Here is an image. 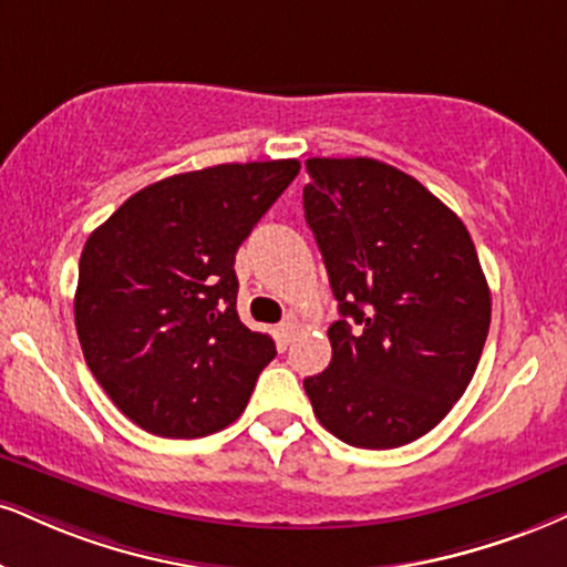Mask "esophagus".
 Listing matches in <instances>:
<instances>
[{
  "mask_svg": "<svg viewBox=\"0 0 567 567\" xmlns=\"http://www.w3.org/2000/svg\"><path fill=\"white\" fill-rule=\"evenodd\" d=\"M298 327H301V322H298L296 313H290V317H285L282 324H279V336H282L285 340H290L298 332Z\"/></svg>",
  "mask_w": 567,
  "mask_h": 567,
  "instance_id": "1",
  "label": "esophagus"
}]
</instances>
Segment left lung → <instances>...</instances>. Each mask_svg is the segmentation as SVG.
<instances>
[{"label": "left lung", "mask_w": 567, "mask_h": 567, "mask_svg": "<svg viewBox=\"0 0 567 567\" xmlns=\"http://www.w3.org/2000/svg\"><path fill=\"white\" fill-rule=\"evenodd\" d=\"M303 210L340 319L332 361L303 380L313 414L359 449L433 431L478 367L491 290L462 218L374 158H309Z\"/></svg>", "instance_id": "1"}]
</instances>
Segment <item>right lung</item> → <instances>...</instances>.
<instances>
[{"label": "right lung", "instance_id": "1", "mask_svg": "<svg viewBox=\"0 0 567 567\" xmlns=\"http://www.w3.org/2000/svg\"><path fill=\"white\" fill-rule=\"evenodd\" d=\"M298 172L290 158L168 176L89 235L73 301L79 343L142 431L200 439L248 406L277 349L237 317L235 254Z\"/></svg>", "mask_w": 567, "mask_h": 567}]
</instances>
